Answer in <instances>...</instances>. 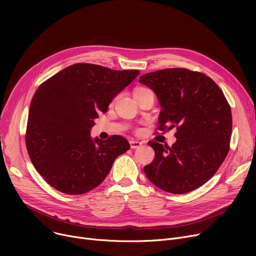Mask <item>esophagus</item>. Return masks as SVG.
<instances>
[{"mask_svg":"<svg viewBox=\"0 0 256 256\" xmlns=\"http://www.w3.org/2000/svg\"><path fill=\"white\" fill-rule=\"evenodd\" d=\"M130 147H132V150L139 148V147H141V146H142V142L135 141V140H130Z\"/></svg>","mask_w":256,"mask_h":256,"instance_id":"1","label":"esophagus"}]
</instances>
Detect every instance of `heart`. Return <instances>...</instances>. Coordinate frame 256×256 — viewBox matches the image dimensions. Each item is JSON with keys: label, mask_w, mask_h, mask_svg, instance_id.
Instances as JSON below:
<instances>
[{"label": "heart", "mask_w": 256, "mask_h": 256, "mask_svg": "<svg viewBox=\"0 0 256 256\" xmlns=\"http://www.w3.org/2000/svg\"><path fill=\"white\" fill-rule=\"evenodd\" d=\"M144 90H147V89H146V88H137V89H136V91H135V93H139V92L144 91Z\"/></svg>", "instance_id": "obj_1"}]
</instances>
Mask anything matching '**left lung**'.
I'll return each mask as SVG.
<instances>
[{
	"mask_svg": "<svg viewBox=\"0 0 256 256\" xmlns=\"http://www.w3.org/2000/svg\"><path fill=\"white\" fill-rule=\"evenodd\" d=\"M139 82L150 87L162 106L160 130L176 128V142L150 141L154 160L144 172L154 186L184 194L204 184L217 172L230 150L232 110L223 92L204 74L166 68L143 74Z\"/></svg>",
	"mask_w": 256,
	"mask_h": 256,
	"instance_id": "8db88e82",
	"label": "left lung"
}]
</instances>
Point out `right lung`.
<instances>
[{"instance_id": "1", "label": "right lung", "mask_w": 256, "mask_h": 256, "mask_svg": "<svg viewBox=\"0 0 256 256\" xmlns=\"http://www.w3.org/2000/svg\"><path fill=\"white\" fill-rule=\"evenodd\" d=\"M139 70H113L78 63L50 76L32 98L26 145L35 169L56 190L70 195L104 182L114 160L130 146L124 137L92 139L91 128Z\"/></svg>"}]
</instances>
